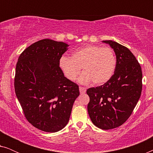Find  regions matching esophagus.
<instances>
[{
    "mask_svg": "<svg viewBox=\"0 0 153 153\" xmlns=\"http://www.w3.org/2000/svg\"><path fill=\"white\" fill-rule=\"evenodd\" d=\"M79 92L81 94H84L86 92V88L84 87H79Z\"/></svg>",
    "mask_w": 153,
    "mask_h": 153,
    "instance_id": "1",
    "label": "esophagus"
}]
</instances>
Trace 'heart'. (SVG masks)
Here are the masks:
<instances>
[{"instance_id": "1", "label": "heart", "mask_w": 153, "mask_h": 153, "mask_svg": "<svg viewBox=\"0 0 153 153\" xmlns=\"http://www.w3.org/2000/svg\"><path fill=\"white\" fill-rule=\"evenodd\" d=\"M58 65L64 76L74 81L81 72L79 82L87 84L91 81L94 85H102L114 74L116 58L112 49L98 45H85L72 53L70 57L62 56Z\"/></svg>"}]
</instances>
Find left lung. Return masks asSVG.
I'll return each mask as SVG.
<instances>
[{
    "instance_id": "obj_1",
    "label": "left lung",
    "mask_w": 153,
    "mask_h": 153,
    "mask_svg": "<svg viewBox=\"0 0 153 153\" xmlns=\"http://www.w3.org/2000/svg\"><path fill=\"white\" fill-rule=\"evenodd\" d=\"M116 56L114 74L104 85L90 88L88 112L94 125L102 129L122 125L132 113L142 91V71L133 53L112 40L102 41Z\"/></svg>"
}]
</instances>
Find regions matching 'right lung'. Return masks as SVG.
Returning a JSON list of instances; mask_svg holds the SVG:
<instances>
[{
	"instance_id": "1",
	"label": "right lung",
	"mask_w": 153,
	"mask_h": 153,
	"mask_svg": "<svg viewBox=\"0 0 153 153\" xmlns=\"http://www.w3.org/2000/svg\"><path fill=\"white\" fill-rule=\"evenodd\" d=\"M68 47L62 42L41 39L26 48L16 63V97L28 122L46 132L66 126L79 95L78 85L68 80L58 65Z\"/></svg>"
}]
</instances>
